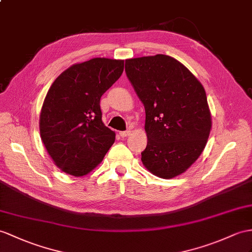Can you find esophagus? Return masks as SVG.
I'll list each match as a JSON object with an SVG mask.
<instances>
[{"label":"esophagus","mask_w":252,"mask_h":252,"mask_svg":"<svg viewBox=\"0 0 252 252\" xmlns=\"http://www.w3.org/2000/svg\"><path fill=\"white\" fill-rule=\"evenodd\" d=\"M131 133V131L130 130H125V131H120V136L122 137V138H125V137H128L129 136V134Z\"/></svg>","instance_id":"34e87169"}]
</instances>
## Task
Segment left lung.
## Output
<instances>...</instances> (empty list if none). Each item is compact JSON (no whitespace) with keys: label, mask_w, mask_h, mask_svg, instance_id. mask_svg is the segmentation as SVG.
I'll list each match as a JSON object with an SVG mask.
<instances>
[{"label":"left lung","mask_w":252,"mask_h":252,"mask_svg":"<svg viewBox=\"0 0 252 252\" xmlns=\"http://www.w3.org/2000/svg\"><path fill=\"white\" fill-rule=\"evenodd\" d=\"M125 71L145 109L144 167L161 179L184 173L202 154L211 132L203 85L164 54L126 60Z\"/></svg>","instance_id":"left-lung-1"}]
</instances>
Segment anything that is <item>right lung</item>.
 I'll return each mask as SVG.
<instances>
[{
    "label": "right lung",
    "mask_w": 252,
    "mask_h": 252,
    "mask_svg": "<svg viewBox=\"0 0 252 252\" xmlns=\"http://www.w3.org/2000/svg\"><path fill=\"white\" fill-rule=\"evenodd\" d=\"M124 70V61L95 58L70 66L54 80L42 103L40 138L63 172L83 176L115 141L101 120L100 97Z\"/></svg>",
    "instance_id": "1"
}]
</instances>
